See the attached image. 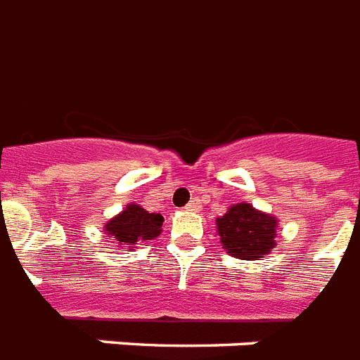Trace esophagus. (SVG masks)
I'll return each instance as SVG.
<instances>
[{
	"label": "esophagus",
	"instance_id": "obj_1",
	"mask_svg": "<svg viewBox=\"0 0 360 360\" xmlns=\"http://www.w3.org/2000/svg\"><path fill=\"white\" fill-rule=\"evenodd\" d=\"M185 209L186 211H192V213H198V211L202 209V205H200V202H198V200H192V202L188 203Z\"/></svg>",
	"mask_w": 360,
	"mask_h": 360
}]
</instances>
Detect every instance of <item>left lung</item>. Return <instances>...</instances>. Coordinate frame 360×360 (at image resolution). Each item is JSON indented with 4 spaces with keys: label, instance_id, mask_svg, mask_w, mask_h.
I'll use <instances>...</instances> for the list:
<instances>
[{
    "label": "left lung",
    "instance_id": "obj_1",
    "mask_svg": "<svg viewBox=\"0 0 360 360\" xmlns=\"http://www.w3.org/2000/svg\"><path fill=\"white\" fill-rule=\"evenodd\" d=\"M222 248L239 259L267 256L276 246V219L257 211L250 203H236L217 219Z\"/></svg>",
    "mask_w": 360,
    "mask_h": 360
}]
</instances>
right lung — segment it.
Returning <instances> with one entry per match:
<instances>
[{"mask_svg": "<svg viewBox=\"0 0 360 360\" xmlns=\"http://www.w3.org/2000/svg\"><path fill=\"white\" fill-rule=\"evenodd\" d=\"M162 214L149 213L136 203H129L124 211L106 222V236L114 237L115 245L132 252L138 243H147L160 236L162 231Z\"/></svg>", "mask_w": 360, "mask_h": 360, "instance_id": "right-lung-1", "label": "right lung"}]
</instances>
